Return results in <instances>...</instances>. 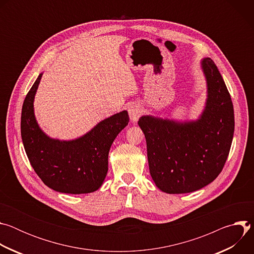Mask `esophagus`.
Listing matches in <instances>:
<instances>
[{
  "label": "esophagus",
  "instance_id": "esophagus-1",
  "mask_svg": "<svg viewBox=\"0 0 254 254\" xmlns=\"http://www.w3.org/2000/svg\"><path fill=\"white\" fill-rule=\"evenodd\" d=\"M127 112H128V115H129V119L130 121H132L133 123H135L139 117L141 116L142 114V108L139 104L137 103H131L128 108H127Z\"/></svg>",
  "mask_w": 254,
  "mask_h": 254
}]
</instances>
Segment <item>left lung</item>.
Returning a JSON list of instances; mask_svg holds the SVG:
<instances>
[{"instance_id":"obj_1","label":"left lung","mask_w":254,"mask_h":254,"mask_svg":"<svg viewBox=\"0 0 254 254\" xmlns=\"http://www.w3.org/2000/svg\"><path fill=\"white\" fill-rule=\"evenodd\" d=\"M208 98L201 118L178 123L151 116L137 124L146 136L151 176L168 194L197 191L218 177L229 155L234 111L229 91L211 58L202 60Z\"/></svg>"}]
</instances>
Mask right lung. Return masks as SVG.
Masks as SVG:
<instances>
[{
    "mask_svg": "<svg viewBox=\"0 0 254 254\" xmlns=\"http://www.w3.org/2000/svg\"><path fill=\"white\" fill-rule=\"evenodd\" d=\"M42 73L27 93L21 116V135L27 157L43 183L54 191L86 194L99 189L108 170V152L129 121L127 111L100 122L73 140L47 136L34 116L33 101Z\"/></svg>",
    "mask_w": 254,
    "mask_h": 254,
    "instance_id": "obj_1",
    "label": "right lung"
}]
</instances>
